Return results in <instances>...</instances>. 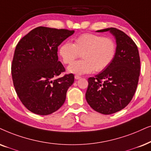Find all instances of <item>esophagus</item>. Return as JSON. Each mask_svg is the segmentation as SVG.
<instances>
[{"label":"esophagus","instance_id":"1","mask_svg":"<svg viewBox=\"0 0 151 151\" xmlns=\"http://www.w3.org/2000/svg\"><path fill=\"white\" fill-rule=\"evenodd\" d=\"M80 78H81V77H80V76H78V75H76V76H75V79H76V80L80 79Z\"/></svg>","mask_w":151,"mask_h":151}]
</instances>
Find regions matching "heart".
Instances as JSON below:
<instances>
[{"label":"heart","instance_id":"obj_1","mask_svg":"<svg viewBox=\"0 0 151 151\" xmlns=\"http://www.w3.org/2000/svg\"><path fill=\"white\" fill-rule=\"evenodd\" d=\"M116 52V42L111 37L91 33L80 35L73 43L66 42L59 48V54L65 64H71L81 54L83 60L68 67V72L76 74L103 71L113 62Z\"/></svg>","mask_w":151,"mask_h":151}]
</instances>
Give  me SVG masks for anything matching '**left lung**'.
<instances>
[{"instance_id": "8db88e82", "label": "left lung", "mask_w": 151, "mask_h": 151, "mask_svg": "<svg viewBox=\"0 0 151 151\" xmlns=\"http://www.w3.org/2000/svg\"><path fill=\"white\" fill-rule=\"evenodd\" d=\"M106 31L116 39V55L103 71L88 78L85 97L95 111L111 114L126 107L132 99L139 78L140 58L135 43L126 33L114 28L97 32Z\"/></svg>"}]
</instances>
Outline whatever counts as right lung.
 Wrapping results in <instances>:
<instances>
[{
	"label": "right lung",
	"instance_id": "add662e5",
	"mask_svg": "<svg viewBox=\"0 0 151 151\" xmlns=\"http://www.w3.org/2000/svg\"><path fill=\"white\" fill-rule=\"evenodd\" d=\"M73 32L66 29L37 27L16 46L11 67L14 87L23 105L35 114H52L65 101L74 75L58 78L65 72V68L58 61V50Z\"/></svg>",
	"mask_w": 151,
	"mask_h": 151
}]
</instances>
